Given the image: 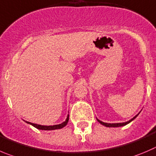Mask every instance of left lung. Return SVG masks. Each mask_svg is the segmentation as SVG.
Segmentation results:
<instances>
[{
    "label": "left lung",
    "mask_w": 156,
    "mask_h": 156,
    "mask_svg": "<svg viewBox=\"0 0 156 156\" xmlns=\"http://www.w3.org/2000/svg\"><path fill=\"white\" fill-rule=\"evenodd\" d=\"M138 115H139V114H137L136 116L133 117V118L132 119H130L129 121L126 122H122V123L121 122H120V123H106V122H103L100 121V120H99L98 119H97V121L99 122V123L102 124V125H103V126H106V127H119V126H126V125H127V124L129 123V122H131L133 119H135L138 116Z\"/></svg>",
    "instance_id": "left-lung-1"
}]
</instances>
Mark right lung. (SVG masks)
<instances>
[{
	"label": "right lung",
	"mask_w": 156,
	"mask_h": 156,
	"mask_svg": "<svg viewBox=\"0 0 156 156\" xmlns=\"http://www.w3.org/2000/svg\"><path fill=\"white\" fill-rule=\"evenodd\" d=\"M68 121H69V115H67V118L65 120V122H62L61 124H59V125H53V126H41L38 125V124L32 123V122H26L27 123L30 124L33 126H34L35 128L38 129H42V130H54V129H62L64 126H66V124H67Z\"/></svg>",
	"instance_id": "1"
}]
</instances>
